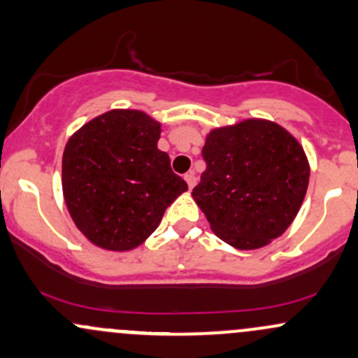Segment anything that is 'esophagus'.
Returning a JSON list of instances; mask_svg holds the SVG:
<instances>
[{
	"label": "esophagus",
	"instance_id": "esophagus-1",
	"mask_svg": "<svg viewBox=\"0 0 358 358\" xmlns=\"http://www.w3.org/2000/svg\"><path fill=\"white\" fill-rule=\"evenodd\" d=\"M183 178H185V182H187V185H188V188H194L195 187V183H197V178H195V173L194 171H188L185 176H183Z\"/></svg>",
	"mask_w": 358,
	"mask_h": 358
}]
</instances>
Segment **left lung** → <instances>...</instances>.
<instances>
[{
    "instance_id": "1",
    "label": "left lung",
    "mask_w": 358,
    "mask_h": 358,
    "mask_svg": "<svg viewBox=\"0 0 358 358\" xmlns=\"http://www.w3.org/2000/svg\"><path fill=\"white\" fill-rule=\"evenodd\" d=\"M194 188L212 231L238 250H257L294 221L309 183L304 149L280 125L250 119L214 129Z\"/></svg>"
}]
</instances>
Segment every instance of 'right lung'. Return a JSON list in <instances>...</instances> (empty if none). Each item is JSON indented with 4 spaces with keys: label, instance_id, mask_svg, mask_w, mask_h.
Listing matches in <instances>:
<instances>
[{
    "label": "right lung",
    "instance_id": "obj_1",
    "mask_svg": "<svg viewBox=\"0 0 358 358\" xmlns=\"http://www.w3.org/2000/svg\"><path fill=\"white\" fill-rule=\"evenodd\" d=\"M161 125L139 110H110L71 136L62 192L78 229L103 250L139 246L187 190L158 149Z\"/></svg>",
    "mask_w": 358,
    "mask_h": 358
}]
</instances>
